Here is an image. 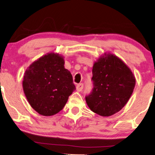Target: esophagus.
I'll list each match as a JSON object with an SVG mask.
<instances>
[{
	"label": "esophagus",
	"instance_id": "1",
	"mask_svg": "<svg viewBox=\"0 0 155 155\" xmlns=\"http://www.w3.org/2000/svg\"><path fill=\"white\" fill-rule=\"evenodd\" d=\"M83 87H84V84L80 83L76 86V90H77V91H78V92H81V91L83 90Z\"/></svg>",
	"mask_w": 155,
	"mask_h": 155
}]
</instances>
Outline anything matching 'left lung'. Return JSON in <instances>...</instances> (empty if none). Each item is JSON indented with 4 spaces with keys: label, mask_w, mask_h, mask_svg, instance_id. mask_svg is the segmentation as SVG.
<instances>
[{
    "label": "left lung",
    "mask_w": 155,
    "mask_h": 155,
    "mask_svg": "<svg viewBox=\"0 0 155 155\" xmlns=\"http://www.w3.org/2000/svg\"><path fill=\"white\" fill-rule=\"evenodd\" d=\"M93 88L85 99L93 112L109 116L119 111L130 99L135 79L130 68L117 56L107 54L92 68Z\"/></svg>",
    "instance_id": "8db88e82"
}]
</instances>
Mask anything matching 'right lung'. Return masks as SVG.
I'll return each mask as SVG.
<instances>
[{"mask_svg": "<svg viewBox=\"0 0 155 155\" xmlns=\"http://www.w3.org/2000/svg\"><path fill=\"white\" fill-rule=\"evenodd\" d=\"M25 96L31 107L43 116L54 115L63 109L75 90L71 72L64 60L50 53L29 65L22 82Z\"/></svg>", "mask_w": 155, "mask_h": 155, "instance_id": "1", "label": "right lung"}]
</instances>
